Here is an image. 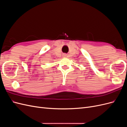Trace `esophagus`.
Returning a JSON list of instances; mask_svg holds the SVG:
<instances>
[{"mask_svg":"<svg viewBox=\"0 0 127 127\" xmlns=\"http://www.w3.org/2000/svg\"><path fill=\"white\" fill-rule=\"evenodd\" d=\"M66 54H65V53H64V54H63V57H66Z\"/></svg>","mask_w":127,"mask_h":127,"instance_id":"obj_1","label":"esophagus"}]
</instances>
